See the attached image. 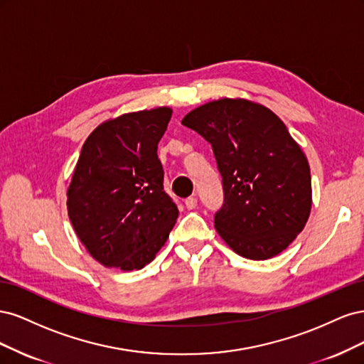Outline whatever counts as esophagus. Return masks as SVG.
<instances>
[{
    "label": "esophagus",
    "mask_w": 364,
    "mask_h": 364,
    "mask_svg": "<svg viewBox=\"0 0 364 364\" xmlns=\"http://www.w3.org/2000/svg\"><path fill=\"white\" fill-rule=\"evenodd\" d=\"M185 206H186V209H194L197 206V197L191 196V197H188V199H185Z\"/></svg>",
    "instance_id": "esophagus-1"
}]
</instances>
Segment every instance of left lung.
<instances>
[{"instance_id": "left-lung-1", "label": "left lung", "mask_w": 364, "mask_h": 364, "mask_svg": "<svg viewBox=\"0 0 364 364\" xmlns=\"http://www.w3.org/2000/svg\"><path fill=\"white\" fill-rule=\"evenodd\" d=\"M182 124L213 147L223 183L214 225L226 245L257 261L287 249L311 211V176L282 121L261 105L222 98L194 109Z\"/></svg>"}]
</instances>
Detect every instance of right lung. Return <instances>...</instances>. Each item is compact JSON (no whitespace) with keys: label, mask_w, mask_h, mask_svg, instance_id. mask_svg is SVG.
<instances>
[{"label":"right lung","mask_w":364,"mask_h":364,"mask_svg":"<svg viewBox=\"0 0 364 364\" xmlns=\"http://www.w3.org/2000/svg\"><path fill=\"white\" fill-rule=\"evenodd\" d=\"M170 107L124 114L87 136L68 188V215L106 267L139 270L167 241L179 209L164 191L158 142Z\"/></svg>","instance_id":"obj_1"}]
</instances>
